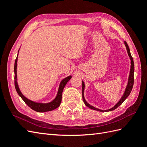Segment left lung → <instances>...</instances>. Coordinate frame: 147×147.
<instances>
[{"label": "left lung", "instance_id": "1", "mask_svg": "<svg viewBox=\"0 0 147 147\" xmlns=\"http://www.w3.org/2000/svg\"><path fill=\"white\" fill-rule=\"evenodd\" d=\"M124 44H125V46L126 47L127 49V51L128 53V55L130 57V59H131V70H130V74H129V80H128V83H127V87L126 88V90L125 92H124L123 96H122L121 99H120V100L118 102V103L115 105L113 108L110 109L109 110H100L98 109H96L94 107H92L91 105H90L88 103H87L86 101L84 99V82L82 81V97H83V100L84 102V104H85L88 107L90 108L92 110H95L97 111H99V112H109V111H112L115 109H116L118 107H119L120 105H121L123 102L125 100V99L127 98V97L129 96V95L130 94V93L132 91V89L133 88V85H134V61H133V58L132 57L131 55V52H130V50H129V46L127 45V43H126V41H124Z\"/></svg>", "mask_w": 147, "mask_h": 147}]
</instances>
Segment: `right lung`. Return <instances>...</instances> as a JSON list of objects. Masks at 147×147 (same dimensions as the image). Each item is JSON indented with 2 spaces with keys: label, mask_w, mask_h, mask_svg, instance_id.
Wrapping results in <instances>:
<instances>
[{
  "label": "right lung",
  "mask_w": 147,
  "mask_h": 147,
  "mask_svg": "<svg viewBox=\"0 0 147 147\" xmlns=\"http://www.w3.org/2000/svg\"><path fill=\"white\" fill-rule=\"evenodd\" d=\"M17 59H18V55L16 58L15 59V66H14V71H15V89L18 92V94L21 97L22 99H23L25 103L27 104L29 107L32 109L36 112H49V111H51L56 109V108L58 107L60 105L61 100H62V93H63L64 88L65 87V84H67L70 78H72L71 76H69L66 77L64 80H62V82L60 83L59 88L58 92H57V94L56 97V98L53 100L52 102H50L48 104H42V103H36V102H34L32 100H30L28 99L26 97H25L22 93L21 92L20 89L18 86V83L16 82V67H17Z\"/></svg>",
  "instance_id": "obj_1"
}]
</instances>
